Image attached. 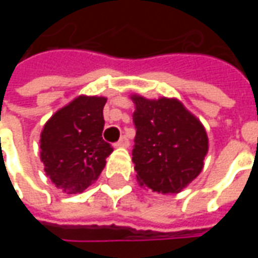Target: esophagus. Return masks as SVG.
Here are the masks:
<instances>
[{"mask_svg":"<svg viewBox=\"0 0 258 258\" xmlns=\"http://www.w3.org/2000/svg\"><path fill=\"white\" fill-rule=\"evenodd\" d=\"M130 145V142H128V138L127 137H121L120 140L114 144V148H127V146Z\"/></svg>","mask_w":258,"mask_h":258,"instance_id":"1","label":"esophagus"}]
</instances>
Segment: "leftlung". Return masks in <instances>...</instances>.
<instances>
[{"label":"left lung","instance_id":"obj_1","mask_svg":"<svg viewBox=\"0 0 258 258\" xmlns=\"http://www.w3.org/2000/svg\"><path fill=\"white\" fill-rule=\"evenodd\" d=\"M137 135L133 163L137 181L159 194H178L205 166L209 138L203 124L175 98L133 94Z\"/></svg>","mask_w":258,"mask_h":258}]
</instances>
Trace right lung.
I'll list each match as a JSON object with an SVG mask.
<instances>
[{"label": "right lung", "instance_id": "right-lung-1", "mask_svg": "<svg viewBox=\"0 0 258 258\" xmlns=\"http://www.w3.org/2000/svg\"><path fill=\"white\" fill-rule=\"evenodd\" d=\"M105 96L80 95L55 112L40 135L44 171L64 194L94 184L113 148L102 138Z\"/></svg>", "mask_w": 258, "mask_h": 258}]
</instances>
